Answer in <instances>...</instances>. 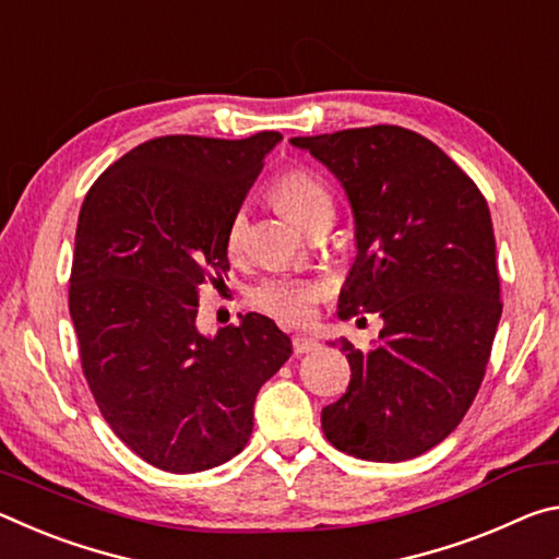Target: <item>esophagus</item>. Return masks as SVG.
<instances>
[{
	"mask_svg": "<svg viewBox=\"0 0 559 559\" xmlns=\"http://www.w3.org/2000/svg\"><path fill=\"white\" fill-rule=\"evenodd\" d=\"M320 347V343L316 337H308V335H293V353L296 355H308V353H316Z\"/></svg>",
	"mask_w": 559,
	"mask_h": 559,
	"instance_id": "esophagus-1",
	"label": "esophagus"
}]
</instances>
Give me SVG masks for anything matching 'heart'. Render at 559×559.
<instances>
[{"instance_id": "obj_1", "label": "heart", "mask_w": 559, "mask_h": 559, "mask_svg": "<svg viewBox=\"0 0 559 559\" xmlns=\"http://www.w3.org/2000/svg\"><path fill=\"white\" fill-rule=\"evenodd\" d=\"M273 197L290 222H296L302 229L320 216H333V194L320 182V179L308 173V169H288L273 185ZM246 234H249V210L241 206L236 210L229 229H226V246L231 253L243 251ZM325 286L313 278L298 276H271L263 278L259 286L251 290L253 308L261 313L281 320L286 325H302L313 318L318 300H323Z\"/></svg>"}]
</instances>
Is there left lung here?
I'll return each instance as SVG.
<instances>
[{
  "label": "left lung",
  "instance_id": "1",
  "mask_svg": "<svg viewBox=\"0 0 559 559\" xmlns=\"http://www.w3.org/2000/svg\"><path fill=\"white\" fill-rule=\"evenodd\" d=\"M290 143L343 182L355 212L357 259L337 316L384 320L370 349L340 337L353 377L320 414L325 439L365 461L421 456L476 400L503 310L486 197L441 147L400 126Z\"/></svg>",
  "mask_w": 559,
  "mask_h": 559
}]
</instances>
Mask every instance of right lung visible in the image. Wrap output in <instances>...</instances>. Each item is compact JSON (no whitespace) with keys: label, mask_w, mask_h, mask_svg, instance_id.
<instances>
[{"label":"right lung","mask_w":559,"mask_h":559,"mask_svg":"<svg viewBox=\"0 0 559 559\" xmlns=\"http://www.w3.org/2000/svg\"><path fill=\"white\" fill-rule=\"evenodd\" d=\"M281 140L163 135L132 147L88 189L69 310L93 400L150 466L197 473L234 459L261 384L290 337L249 313L214 337L197 330L204 283L229 271L226 229Z\"/></svg>","instance_id":"add662e5"}]
</instances>
